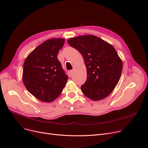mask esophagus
<instances>
[{"label":"esophagus","instance_id":"34e87169","mask_svg":"<svg viewBox=\"0 0 148 148\" xmlns=\"http://www.w3.org/2000/svg\"><path fill=\"white\" fill-rule=\"evenodd\" d=\"M69 75L70 76V77H72V76L73 75V70H72L69 71Z\"/></svg>","mask_w":148,"mask_h":148}]
</instances>
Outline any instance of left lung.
Returning <instances> with one entry per match:
<instances>
[{"label": "left lung", "instance_id": "obj_1", "mask_svg": "<svg viewBox=\"0 0 148 148\" xmlns=\"http://www.w3.org/2000/svg\"><path fill=\"white\" fill-rule=\"evenodd\" d=\"M69 44L82 55L87 69V79L81 90L93 101L109 96L119 82L123 62L114 47L94 35L68 39Z\"/></svg>", "mask_w": 148, "mask_h": 148}]
</instances>
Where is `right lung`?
<instances>
[{"label": "right lung", "instance_id": "1", "mask_svg": "<svg viewBox=\"0 0 148 148\" xmlns=\"http://www.w3.org/2000/svg\"><path fill=\"white\" fill-rule=\"evenodd\" d=\"M64 42L63 38L45 40L28 55L23 64V84L41 101H53L67 82L68 76L57 57Z\"/></svg>", "mask_w": 148, "mask_h": 148}]
</instances>
